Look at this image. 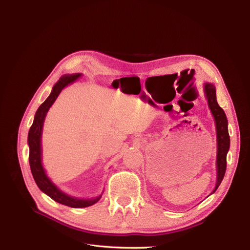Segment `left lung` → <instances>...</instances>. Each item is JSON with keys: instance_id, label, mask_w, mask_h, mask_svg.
Here are the masks:
<instances>
[{"instance_id": "left-lung-1", "label": "left lung", "mask_w": 250, "mask_h": 250, "mask_svg": "<svg viewBox=\"0 0 250 250\" xmlns=\"http://www.w3.org/2000/svg\"><path fill=\"white\" fill-rule=\"evenodd\" d=\"M204 93L208 99V107L214 117L217 132V183L213 193L220 186L226 171V155L229 150V134L228 128V119L224 110L219 106L216 100V88L211 83H204Z\"/></svg>"}]
</instances>
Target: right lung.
<instances>
[{
	"label": "right lung",
	"instance_id": "1",
	"mask_svg": "<svg viewBox=\"0 0 250 250\" xmlns=\"http://www.w3.org/2000/svg\"><path fill=\"white\" fill-rule=\"evenodd\" d=\"M80 76L81 74H71L63 75V76L60 77L56 84L53 86L50 96L47 98L46 101L41 105L39 109H37L34 116L33 124L30 127V130L28 133L29 164L37 187L40 188V190L42 192L47 194L49 197H51L56 202L62 203L63 206L76 208L93 206V204L100 200L102 195L97 196L95 198L88 199L75 198L73 196H70L63 193L62 191H60L59 188L52 183L51 179L47 176L46 171H44L42 164V132L47 112L52 106V104L57 99L60 92H62L65 86L71 84L74 81H76Z\"/></svg>",
	"mask_w": 250,
	"mask_h": 250
}]
</instances>
